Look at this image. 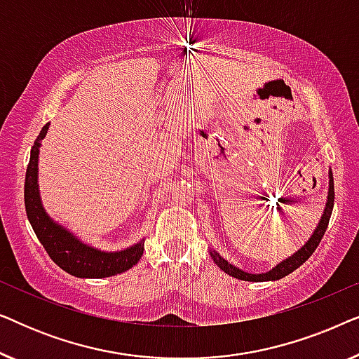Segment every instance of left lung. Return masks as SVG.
<instances>
[{"instance_id": "obj_1", "label": "left lung", "mask_w": 359, "mask_h": 359, "mask_svg": "<svg viewBox=\"0 0 359 359\" xmlns=\"http://www.w3.org/2000/svg\"><path fill=\"white\" fill-rule=\"evenodd\" d=\"M328 178H330V184H328V198H327L325 212H323L322 219H320V224H318V227L316 229V232H313L311 240H309V242L304 245V247L299 250L297 253H294L292 257L284 259L283 263H279L276 268L271 269V271L263 273V274L245 273V271H242V269L235 268L232 263L225 262V259L220 257V255H217L215 252H210V257L214 258L215 264H217V266L222 269L225 274H230L232 278L242 279V281L262 283V281H274V279H281L284 276H287L289 273H292L294 269H297L302 263H306L307 259L312 257V253L316 252V248L318 247V243H320L323 233H325V230L328 227V222H330V215H332V210H333V201H335V188H333L332 171H330V175H328Z\"/></svg>"}]
</instances>
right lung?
Segmentation results:
<instances>
[{
    "mask_svg": "<svg viewBox=\"0 0 359 359\" xmlns=\"http://www.w3.org/2000/svg\"><path fill=\"white\" fill-rule=\"evenodd\" d=\"M48 124L42 127L41 134L34 142L24 183V204L26 214L36 232L39 242L43 245L52 262L58 264L63 271L76 278H107L124 273L139 263L144 255V240L134 247L117 253H106L88 247L60 225L53 224L41 204L37 188V158L39 147L47 134Z\"/></svg>",
    "mask_w": 359,
    "mask_h": 359,
    "instance_id": "obj_1",
    "label": "right lung"
}]
</instances>
